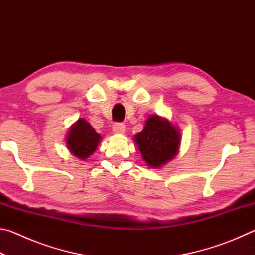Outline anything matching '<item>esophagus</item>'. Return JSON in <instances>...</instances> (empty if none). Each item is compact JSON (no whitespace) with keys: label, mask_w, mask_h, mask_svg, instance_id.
Segmentation results:
<instances>
[{"label":"esophagus","mask_w":255,"mask_h":255,"mask_svg":"<svg viewBox=\"0 0 255 255\" xmlns=\"http://www.w3.org/2000/svg\"><path fill=\"white\" fill-rule=\"evenodd\" d=\"M125 125L124 124H115L114 126H112V131H114L115 133H117V135H123V133H125Z\"/></svg>","instance_id":"34e87169"}]
</instances>
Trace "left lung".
I'll list each match as a JSON object with an SVG mask.
<instances>
[{"label":"left lung","mask_w":255,"mask_h":255,"mask_svg":"<svg viewBox=\"0 0 255 255\" xmlns=\"http://www.w3.org/2000/svg\"><path fill=\"white\" fill-rule=\"evenodd\" d=\"M133 141L147 166L159 169L178 155L181 131L169 119L152 115L145 122L143 130L133 136Z\"/></svg>","instance_id":"left-lung-1"}]
</instances>
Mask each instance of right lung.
I'll use <instances>...</instances> for the list:
<instances>
[{
	"label": "right lung",
	"mask_w": 255,
	"mask_h": 255,
	"mask_svg": "<svg viewBox=\"0 0 255 255\" xmlns=\"http://www.w3.org/2000/svg\"><path fill=\"white\" fill-rule=\"evenodd\" d=\"M101 136L85 119L80 118L72 125L66 135V147L72 155L85 161L96 152Z\"/></svg>",
	"instance_id": "right-lung-1"
}]
</instances>
